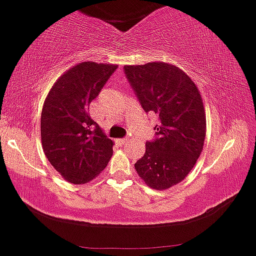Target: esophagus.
Masks as SVG:
<instances>
[{"label":"esophagus","mask_w":256,"mask_h":256,"mask_svg":"<svg viewBox=\"0 0 256 256\" xmlns=\"http://www.w3.org/2000/svg\"><path fill=\"white\" fill-rule=\"evenodd\" d=\"M118 142H120L122 145H124V144H127V142H129V139H128V138H123V139L118 140Z\"/></svg>","instance_id":"esophagus-1"}]
</instances>
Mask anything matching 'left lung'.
I'll use <instances>...</instances> for the list:
<instances>
[{
  "label": "left lung",
  "instance_id": "obj_1",
  "mask_svg": "<svg viewBox=\"0 0 256 256\" xmlns=\"http://www.w3.org/2000/svg\"><path fill=\"white\" fill-rule=\"evenodd\" d=\"M123 70L142 110L158 118L155 138L146 142L136 171L150 188L168 189L186 178L204 146L202 96L193 80L168 63L124 66Z\"/></svg>",
  "mask_w": 256,
  "mask_h": 256
}]
</instances>
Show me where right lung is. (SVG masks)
<instances>
[{"instance_id":"obj_1","label":"right lung","mask_w":256,"mask_h":256,"mask_svg":"<svg viewBox=\"0 0 256 256\" xmlns=\"http://www.w3.org/2000/svg\"><path fill=\"white\" fill-rule=\"evenodd\" d=\"M116 70L114 64L79 63L63 74L46 98L41 112L44 152L68 182H90L111 158L114 142L88 110Z\"/></svg>"}]
</instances>
